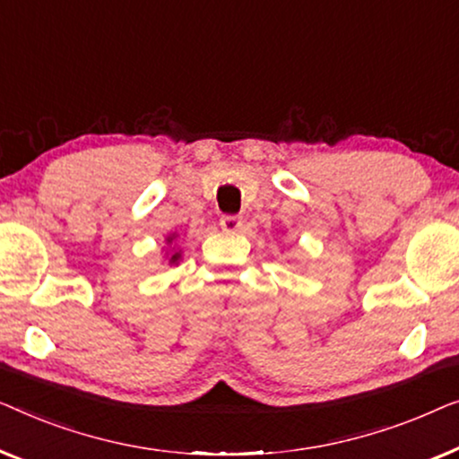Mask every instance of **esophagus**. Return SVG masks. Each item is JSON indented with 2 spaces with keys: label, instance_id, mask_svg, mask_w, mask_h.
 <instances>
[{
  "label": "esophagus",
  "instance_id": "1",
  "mask_svg": "<svg viewBox=\"0 0 459 459\" xmlns=\"http://www.w3.org/2000/svg\"><path fill=\"white\" fill-rule=\"evenodd\" d=\"M221 227H222V230H227V232H237L238 229L243 227V218L227 214V216L221 218Z\"/></svg>",
  "mask_w": 459,
  "mask_h": 459
}]
</instances>
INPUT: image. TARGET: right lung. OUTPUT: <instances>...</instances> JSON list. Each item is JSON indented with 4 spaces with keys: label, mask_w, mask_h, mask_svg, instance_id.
I'll list each match as a JSON object with an SVG mask.
<instances>
[{
    "label": "right lung",
    "mask_w": 459,
    "mask_h": 459,
    "mask_svg": "<svg viewBox=\"0 0 459 459\" xmlns=\"http://www.w3.org/2000/svg\"><path fill=\"white\" fill-rule=\"evenodd\" d=\"M168 241H172V237H170V238H168ZM178 255H180V254H174V255L170 257V262H177V260H178Z\"/></svg>",
    "instance_id": "add662e5"
}]
</instances>
